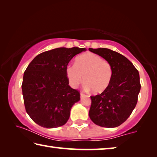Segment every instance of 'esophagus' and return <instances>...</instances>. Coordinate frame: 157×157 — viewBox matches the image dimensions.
<instances>
[{"label": "esophagus", "instance_id": "obj_1", "mask_svg": "<svg viewBox=\"0 0 157 157\" xmlns=\"http://www.w3.org/2000/svg\"><path fill=\"white\" fill-rule=\"evenodd\" d=\"M85 96H86V95L84 94L83 93H80V98H84V97H85Z\"/></svg>", "mask_w": 157, "mask_h": 157}]
</instances>
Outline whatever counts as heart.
<instances>
[{"instance_id": "heart-1", "label": "heart", "mask_w": 157, "mask_h": 157, "mask_svg": "<svg viewBox=\"0 0 157 157\" xmlns=\"http://www.w3.org/2000/svg\"><path fill=\"white\" fill-rule=\"evenodd\" d=\"M66 77L73 88H76L82 81L87 91L92 90L94 94H100L108 89L113 77L111 63L99 55L89 52L79 55L75 60V65H68Z\"/></svg>"}]
</instances>
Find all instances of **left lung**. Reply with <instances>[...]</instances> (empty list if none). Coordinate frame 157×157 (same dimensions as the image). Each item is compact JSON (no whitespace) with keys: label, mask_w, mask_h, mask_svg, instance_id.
<instances>
[{"label":"left lung","mask_w":157,"mask_h":157,"mask_svg":"<svg viewBox=\"0 0 157 157\" xmlns=\"http://www.w3.org/2000/svg\"><path fill=\"white\" fill-rule=\"evenodd\" d=\"M111 63L113 77L105 92L91 96L89 115L94 123L103 127H118L131 115L140 90L139 71L120 53L108 48H89Z\"/></svg>","instance_id":"8db88e82"}]
</instances>
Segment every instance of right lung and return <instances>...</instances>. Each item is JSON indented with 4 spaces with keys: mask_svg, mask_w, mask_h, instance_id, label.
I'll use <instances>...</instances> for the list:
<instances>
[{
    "mask_svg": "<svg viewBox=\"0 0 157 157\" xmlns=\"http://www.w3.org/2000/svg\"><path fill=\"white\" fill-rule=\"evenodd\" d=\"M85 48H58L34 58L23 74L22 92L26 112L34 123L46 128L63 125L80 94L69 86L66 69Z\"/></svg>",
    "mask_w": 157,
    "mask_h": 157,
    "instance_id": "1",
    "label": "right lung"
}]
</instances>
